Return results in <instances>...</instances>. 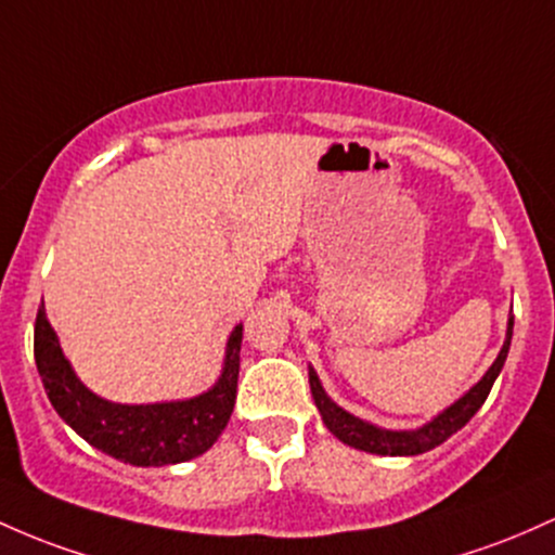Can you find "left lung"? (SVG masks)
Returning <instances> with one entry per match:
<instances>
[{"label":"left lung","instance_id":"1","mask_svg":"<svg viewBox=\"0 0 555 555\" xmlns=\"http://www.w3.org/2000/svg\"><path fill=\"white\" fill-rule=\"evenodd\" d=\"M512 335H514V317H508V327H506V340H503L501 351L490 370L485 372L479 383L472 385L466 393L453 401L451 406L443 409L438 416L427 422V425L416 427V429H385L372 425V422L359 420L346 409H340L338 403L333 401L322 388L320 377H317L314 366H309V388H311V398H314L317 409H320L322 422L340 443L359 448V451L366 453H377V456H420V453L433 451L435 446L446 443L453 433H459L466 422L472 420L479 412V406L488 398L490 388H493L495 377L501 375L503 364H506L508 348H512Z\"/></svg>","mask_w":555,"mask_h":555}]
</instances>
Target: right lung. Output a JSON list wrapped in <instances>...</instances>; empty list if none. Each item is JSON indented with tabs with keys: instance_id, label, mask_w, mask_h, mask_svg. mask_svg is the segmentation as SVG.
Wrapping results in <instances>:
<instances>
[{
	"instance_id": "add662e5",
	"label": "right lung",
	"mask_w": 555,
	"mask_h": 555,
	"mask_svg": "<svg viewBox=\"0 0 555 555\" xmlns=\"http://www.w3.org/2000/svg\"><path fill=\"white\" fill-rule=\"evenodd\" d=\"M244 325H235L225 346L222 372L209 390L183 401L115 403L80 383L62 353L60 338L39 309L34 330V357L39 375L65 425L86 443L133 466H165L191 462L215 446L235 406Z\"/></svg>"
}]
</instances>
